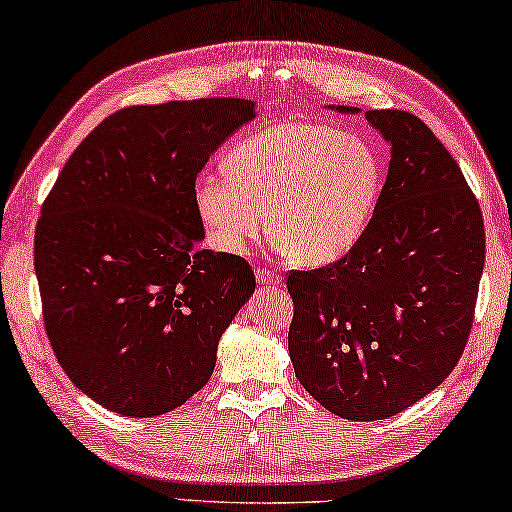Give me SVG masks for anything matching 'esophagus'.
Returning a JSON list of instances; mask_svg holds the SVG:
<instances>
[{
	"mask_svg": "<svg viewBox=\"0 0 512 512\" xmlns=\"http://www.w3.org/2000/svg\"><path fill=\"white\" fill-rule=\"evenodd\" d=\"M255 277L262 286H280V282H282V277L275 271H271V268H257Z\"/></svg>",
	"mask_w": 512,
	"mask_h": 512,
	"instance_id": "esophagus-1",
	"label": "esophagus"
}]
</instances>
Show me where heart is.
<instances>
[{
    "instance_id": "heart-1",
    "label": "heart",
    "mask_w": 512,
    "mask_h": 512,
    "mask_svg": "<svg viewBox=\"0 0 512 512\" xmlns=\"http://www.w3.org/2000/svg\"><path fill=\"white\" fill-rule=\"evenodd\" d=\"M226 176L194 188L210 239L239 255L266 232L295 264L324 266L353 248L380 192V163L362 138L295 120L262 129L226 154Z\"/></svg>"
}]
</instances>
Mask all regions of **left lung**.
I'll list each match as a JSON object with an SVG mask.
<instances>
[{"label":"left lung","instance_id":"8db88e82","mask_svg":"<svg viewBox=\"0 0 512 512\" xmlns=\"http://www.w3.org/2000/svg\"><path fill=\"white\" fill-rule=\"evenodd\" d=\"M365 116L392 143L374 217L345 257L286 277L295 376L347 421H383L450 376L486 259L479 201L432 129L401 109Z\"/></svg>","mask_w":512,"mask_h":512}]
</instances>
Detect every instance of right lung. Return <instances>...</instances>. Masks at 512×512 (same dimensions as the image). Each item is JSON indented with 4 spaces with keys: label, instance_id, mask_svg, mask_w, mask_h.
<instances>
[{
    "label": "right lung",
    "instance_id": "1",
    "mask_svg": "<svg viewBox=\"0 0 512 512\" xmlns=\"http://www.w3.org/2000/svg\"><path fill=\"white\" fill-rule=\"evenodd\" d=\"M241 98L116 111L64 163L35 230L44 329L91 401L159 416L208 383L255 291L244 257L199 248L197 174L255 118Z\"/></svg>",
    "mask_w": 512,
    "mask_h": 512
}]
</instances>
